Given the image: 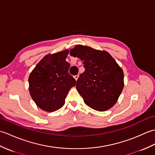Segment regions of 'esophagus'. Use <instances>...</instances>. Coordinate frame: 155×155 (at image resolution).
<instances>
[{"mask_svg": "<svg viewBox=\"0 0 155 155\" xmlns=\"http://www.w3.org/2000/svg\"><path fill=\"white\" fill-rule=\"evenodd\" d=\"M78 77H79V76H78V74L77 75H75V76H74V79L76 80V81H77V79L78 78Z\"/></svg>", "mask_w": 155, "mask_h": 155, "instance_id": "obj_1", "label": "esophagus"}]
</instances>
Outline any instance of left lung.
<instances>
[{"mask_svg": "<svg viewBox=\"0 0 155 155\" xmlns=\"http://www.w3.org/2000/svg\"><path fill=\"white\" fill-rule=\"evenodd\" d=\"M70 54L83 61L85 71L76 88L85 104L98 111L113 107L124 87L123 71L116 61L107 51L81 45L72 48Z\"/></svg>", "mask_w": 155, "mask_h": 155, "instance_id": "obj_1", "label": "left lung"}]
</instances>
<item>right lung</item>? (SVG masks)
<instances>
[{
	"label": "right lung",
	"instance_id": "add662e5",
	"mask_svg": "<svg viewBox=\"0 0 155 155\" xmlns=\"http://www.w3.org/2000/svg\"><path fill=\"white\" fill-rule=\"evenodd\" d=\"M69 50L48 54L36 65L28 77L29 92L37 106L45 111L61 108L76 81L68 73L70 64L66 61Z\"/></svg>",
	"mask_w": 155,
	"mask_h": 155
}]
</instances>
